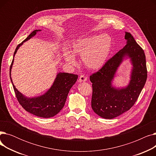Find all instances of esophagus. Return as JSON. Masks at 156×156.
<instances>
[{
	"instance_id": "esophagus-1",
	"label": "esophagus",
	"mask_w": 156,
	"mask_h": 156,
	"mask_svg": "<svg viewBox=\"0 0 156 156\" xmlns=\"http://www.w3.org/2000/svg\"><path fill=\"white\" fill-rule=\"evenodd\" d=\"M87 80V78L85 75H80L79 77V81L80 82H84V81H86Z\"/></svg>"
}]
</instances>
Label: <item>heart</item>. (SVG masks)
<instances>
[{"instance_id":"obj_1","label":"heart","mask_w":156,"mask_h":156,"mask_svg":"<svg viewBox=\"0 0 156 156\" xmlns=\"http://www.w3.org/2000/svg\"><path fill=\"white\" fill-rule=\"evenodd\" d=\"M112 47V38L108 34L93 35L75 41L72 44L71 52L64 53L67 63L75 66L77 61L74 55L81 57L87 68L98 70L108 61Z\"/></svg>"}]
</instances>
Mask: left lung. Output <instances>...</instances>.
<instances>
[{"instance_id": "1", "label": "left lung", "mask_w": 156, "mask_h": 156, "mask_svg": "<svg viewBox=\"0 0 156 156\" xmlns=\"http://www.w3.org/2000/svg\"><path fill=\"white\" fill-rule=\"evenodd\" d=\"M126 45L109 59L104 66L90 76L92 83V108L105 119H112L128 111L134 105L147 78L145 55L129 33L125 32ZM125 56L133 66L130 81L126 87L116 89L112 80Z\"/></svg>"}]
</instances>
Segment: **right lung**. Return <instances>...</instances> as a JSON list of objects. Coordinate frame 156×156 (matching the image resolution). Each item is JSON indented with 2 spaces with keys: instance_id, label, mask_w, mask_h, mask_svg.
Here are the masks:
<instances>
[{
  "instance_id": "obj_1",
  "label": "right lung",
  "mask_w": 156,
  "mask_h": 156,
  "mask_svg": "<svg viewBox=\"0 0 156 156\" xmlns=\"http://www.w3.org/2000/svg\"><path fill=\"white\" fill-rule=\"evenodd\" d=\"M40 31V30H35L32 31L31 34L16 47L10 66V78L16 98L22 107L27 111L35 116L48 118L54 116L63 108L70 89L76 83L78 76L71 73H59L48 90L44 95L35 97H27L16 88L11 77V72L15 54L20 47L24 42L34 37L38 31Z\"/></svg>"
}]
</instances>
